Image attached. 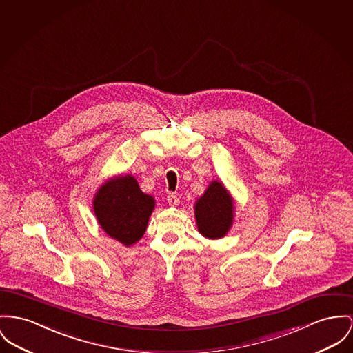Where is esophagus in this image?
Here are the masks:
<instances>
[{
	"instance_id": "1",
	"label": "esophagus",
	"mask_w": 353,
	"mask_h": 353,
	"mask_svg": "<svg viewBox=\"0 0 353 353\" xmlns=\"http://www.w3.org/2000/svg\"><path fill=\"white\" fill-rule=\"evenodd\" d=\"M167 202L170 206H178L179 205V198L175 194H168L167 195Z\"/></svg>"
}]
</instances>
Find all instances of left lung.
I'll list each match as a JSON object with an SVG mask.
<instances>
[{
	"label": "left lung",
	"mask_w": 353,
	"mask_h": 353,
	"mask_svg": "<svg viewBox=\"0 0 353 353\" xmlns=\"http://www.w3.org/2000/svg\"><path fill=\"white\" fill-rule=\"evenodd\" d=\"M234 203L229 191L218 181H212L195 203L198 230L206 238H222L233 223Z\"/></svg>",
	"instance_id": "1"
}]
</instances>
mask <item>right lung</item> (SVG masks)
I'll list each match as a JSON object with an SVG mask.
<instances>
[{
  "instance_id": "1",
  "label": "right lung",
  "mask_w": 353,
  "mask_h": 353,
  "mask_svg": "<svg viewBox=\"0 0 353 353\" xmlns=\"http://www.w3.org/2000/svg\"><path fill=\"white\" fill-rule=\"evenodd\" d=\"M154 208V198L141 191L132 175L107 181L94 198V214L101 229L125 246L143 236Z\"/></svg>"
}]
</instances>
